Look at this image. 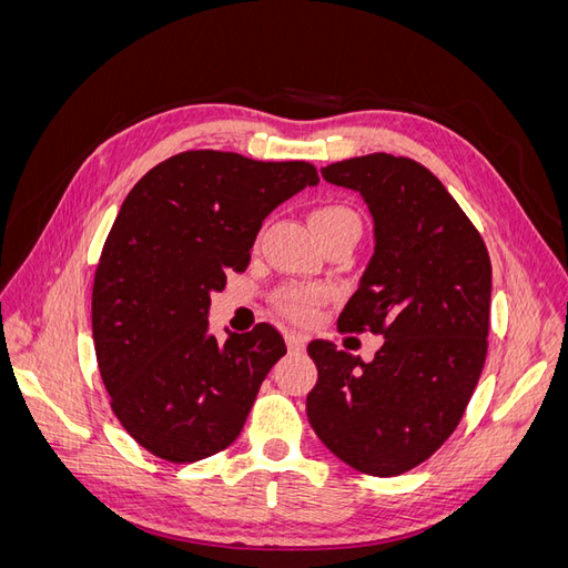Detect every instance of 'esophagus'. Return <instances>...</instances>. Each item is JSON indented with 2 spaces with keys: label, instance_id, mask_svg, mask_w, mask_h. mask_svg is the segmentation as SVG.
<instances>
[{
  "label": "esophagus",
  "instance_id": "1",
  "mask_svg": "<svg viewBox=\"0 0 568 568\" xmlns=\"http://www.w3.org/2000/svg\"><path fill=\"white\" fill-rule=\"evenodd\" d=\"M305 336L296 334V332H286V346L291 353H303L305 351Z\"/></svg>",
  "mask_w": 568,
  "mask_h": 568
}]
</instances>
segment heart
Returning <instances> with one entry per match:
<instances>
[{"label":"heart","instance_id":"1","mask_svg":"<svg viewBox=\"0 0 568 568\" xmlns=\"http://www.w3.org/2000/svg\"><path fill=\"white\" fill-rule=\"evenodd\" d=\"M355 217L357 215L348 209V205L322 203V205H317V209L311 211V227L317 234L326 227L336 225V222L355 220ZM324 301H326V291L315 288V286H291V288L282 291L280 298H277L282 311L294 320H311Z\"/></svg>","mask_w":568,"mask_h":568}]
</instances>
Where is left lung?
Masks as SVG:
<instances>
[{"label":"left lung","mask_w":568,"mask_h":568,"mask_svg":"<svg viewBox=\"0 0 568 568\" xmlns=\"http://www.w3.org/2000/svg\"><path fill=\"white\" fill-rule=\"evenodd\" d=\"M363 194L374 255L343 307L338 332H372V363L313 341L317 384L307 419L338 459L398 476L453 436L486 365L490 255L474 222L422 163L369 153L322 170Z\"/></svg>","instance_id":"8db88e82"}]
</instances>
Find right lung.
I'll use <instances>...</instances> for the list:
<instances>
[{"mask_svg":"<svg viewBox=\"0 0 568 568\" xmlns=\"http://www.w3.org/2000/svg\"><path fill=\"white\" fill-rule=\"evenodd\" d=\"M317 182L305 161L199 149L151 168L120 205L94 272L92 334L111 409L151 455L199 462L242 434L286 343L261 322L220 346L211 294L248 267L263 220Z\"/></svg>","mask_w":568,"mask_h":568,"instance_id":"1","label":"right lung"}]
</instances>
